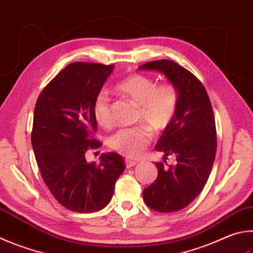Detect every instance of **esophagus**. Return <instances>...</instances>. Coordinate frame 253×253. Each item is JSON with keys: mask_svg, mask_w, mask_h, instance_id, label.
I'll return each mask as SVG.
<instances>
[{"mask_svg": "<svg viewBox=\"0 0 253 253\" xmlns=\"http://www.w3.org/2000/svg\"><path fill=\"white\" fill-rule=\"evenodd\" d=\"M125 164H126V167L127 168H131V167H134V166H136L137 165V162H135V160H131V159H126L125 160Z\"/></svg>", "mask_w": 253, "mask_h": 253, "instance_id": "34e87169", "label": "esophagus"}]
</instances>
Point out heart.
Instances as JSON below:
<instances>
[{
    "label": "heart",
    "mask_w": 253,
    "mask_h": 253,
    "mask_svg": "<svg viewBox=\"0 0 253 253\" xmlns=\"http://www.w3.org/2000/svg\"><path fill=\"white\" fill-rule=\"evenodd\" d=\"M116 90L138 105L137 121L146 125L119 129L109 137L107 145L127 157H137L150 144L151 129L160 132L170 126L178 111L179 89L171 82L157 85L153 77L131 74L118 83ZM93 113L99 126L109 128L113 125L111 103L105 90L96 95Z\"/></svg>",
    "instance_id": "1"
}]
</instances>
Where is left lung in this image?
<instances>
[{
  "mask_svg": "<svg viewBox=\"0 0 253 253\" xmlns=\"http://www.w3.org/2000/svg\"><path fill=\"white\" fill-rule=\"evenodd\" d=\"M139 68L163 73L179 89L176 116L155 147L163 151L165 159L174 156L177 164L165 167L163 163H156L158 176L142 192L150 209L174 212L198 197L212 169L217 150L212 106L203 83L177 63L160 59Z\"/></svg>",
  "mask_w": 253,
  "mask_h": 253,
  "instance_id": "left-lung-1",
  "label": "left lung"
}]
</instances>
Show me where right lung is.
<instances>
[{
  "mask_svg": "<svg viewBox=\"0 0 253 253\" xmlns=\"http://www.w3.org/2000/svg\"><path fill=\"white\" fill-rule=\"evenodd\" d=\"M112 71L113 65L72 63L44 87L35 104L31 138L36 163L55 199L75 212L105 208L126 168L116 153L103 154L99 164L85 158L89 148L102 145L94 138L93 105Z\"/></svg>",
  "mask_w": 253,
  "mask_h": 253,
  "instance_id": "add662e5",
  "label": "right lung"
}]
</instances>
